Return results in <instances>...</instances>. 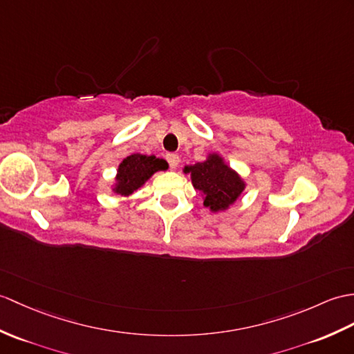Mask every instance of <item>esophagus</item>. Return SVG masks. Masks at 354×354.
Here are the masks:
<instances>
[{
  "instance_id": "esophagus-1",
  "label": "esophagus",
  "mask_w": 354,
  "mask_h": 354,
  "mask_svg": "<svg viewBox=\"0 0 354 354\" xmlns=\"http://www.w3.org/2000/svg\"><path fill=\"white\" fill-rule=\"evenodd\" d=\"M166 160H167L169 166H170L171 169H176V167H178V164H179V157H178L176 153H167V155H166Z\"/></svg>"
}]
</instances>
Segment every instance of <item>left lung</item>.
<instances>
[{"label":"left lung","mask_w":354,"mask_h":354,"mask_svg":"<svg viewBox=\"0 0 354 354\" xmlns=\"http://www.w3.org/2000/svg\"><path fill=\"white\" fill-rule=\"evenodd\" d=\"M185 171L192 174L194 188L205 196L203 205L211 211L226 209L244 190L241 178L218 155H209L207 161L185 167Z\"/></svg>","instance_id":"1"}]
</instances>
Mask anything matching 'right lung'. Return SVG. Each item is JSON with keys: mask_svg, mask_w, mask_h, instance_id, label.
Here are the masks:
<instances>
[{"mask_svg": "<svg viewBox=\"0 0 354 354\" xmlns=\"http://www.w3.org/2000/svg\"><path fill=\"white\" fill-rule=\"evenodd\" d=\"M166 169L167 162L153 157V155H151V157L140 153L129 155L120 162L116 178L118 185L114 188V192L122 196H128L134 193L138 187H142L155 171Z\"/></svg>", "mask_w": 354, "mask_h": 354, "instance_id": "right-lung-1", "label": "right lung"}]
</instances>
